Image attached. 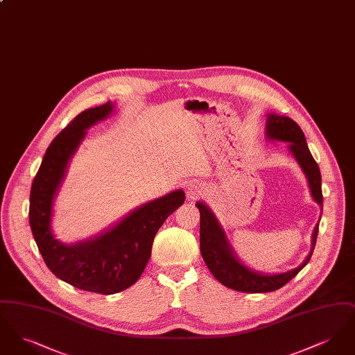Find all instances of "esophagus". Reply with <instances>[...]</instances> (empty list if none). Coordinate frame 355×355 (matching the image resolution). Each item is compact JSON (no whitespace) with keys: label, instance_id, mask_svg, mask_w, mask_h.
<instances>
[{"label":"esophagus","instance_id":"34e87169","mask_svg":"<svg viewBox=\"0 0 355 355\" xmlns=\"http://www.w3.org/2000/svg\"><path fill=\"white\" fill-rule=\"evenodd\" d=\"M186 194H187V198L190 200H196L198 197H201L203 194V186L198 182H191L186 187Z\"/></svg>","mask_w":355,"mask_h":355}]
</instances>
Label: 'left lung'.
Instances as JSON below:
<instances>
[{
  "mask_svg": "<svg viewBox=\"0 0 355 355\" xmlns=\"http://www.w3.org/2000/svg\"><path fill=\"white\" fill-rule=\"evenodd\" d=\"M265 135L269 141L288 144L287 149L293 154L300 168L304 171L313 200L318 203L322 209L323 197L321 171L307 148L304 132L301 130L298 123L286 116L268 113ZM196 206L198 207L201 214L200 245L203 261L209 270L211 271V274L222 285L230 287L233 290H238L242 293H268L278 290L279 287L286 285L291 278H294L304 269L314 252L320 222L315 225L311 234L310 253L298 268L275 274H265L261 271L253 270L238 258L223 227L220 226V220L211 211V209L202 201H198Z\"/></svg>",
  "mask_w": 355,
  "mask_h": 355,
  "instance_id": "1",
  "label": "left lung"
}]
</instances>
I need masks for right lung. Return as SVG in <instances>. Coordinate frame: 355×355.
I'll list each match as a JSON object with an SVG mask.
<instances>
[{
	"instance_id": "add662e5",
	"label": "right lung",
	"mask_w": 355,
	"mask_h": 355,
	"mask_svg": "<svg viewBox=\"0 0 355 355\" xmlns=\"http://www.w3.org/2000/svg\"><path fill=\"white\" fill-rule=\"evenodd\" d=\"M113 110L110 101L86 109L53 139L34 177L29 207L34 241L49 270L71 286L100 294H116L138 281L149 262L158 229L185 202V193L178 189L135 207L97 236L74 243H62L54 236L53 205L69 162L86 130L107 119Z\"/></svg>"
}]
</instances>
